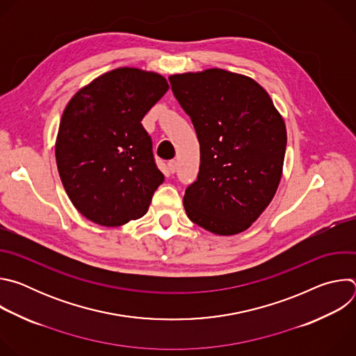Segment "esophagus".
I'll return each mask as SVG.
<instances>
[{
    "label": "esophagus",
    "mask_w": 356,
    "mask_h": 356,
    "mask_svg": "<svg viewBox=\"0 0 356 356\" xmlns=\"http://www.w3.org/2000/svg\"><path fill=\"white\" fill-rule=\"evenodd\" d=\"M168 168H169L170 173H175V172H176V169H177V162H176V161H169Z\"/></svg>",
    "instance_id": "obj_1"
}]
</instances>
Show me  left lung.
Here are the masks:
<instances>
[{
	"mask_svg": "<svg viewBox=\"0 0 356 356\" xmlns=\"http://www.w3.org/2000/svg\"><path fill=\"white\" fill-rule=\"evenodd\" d=\"M172 91L200 143L197 180L184 193L187 217L217 235L255 222L282 179L286 125L266 90L222 69L172 74Z\"/></svg>",
	"mask_w": 356,
	"mask_h": 356,
	"instance_id": "obj_1",
	"label": "left lung"
}]
</instances>
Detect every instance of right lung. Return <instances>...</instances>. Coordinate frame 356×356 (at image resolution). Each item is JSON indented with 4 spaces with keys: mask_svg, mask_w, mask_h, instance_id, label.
Instances as JSON below:
<instances>
[{
    "mask_svg": "<svg viewBox=\"0 0 356 356\" xmlns=\"http://www.w3.org/2000/svg\"><path fill=\"white\" fill-rule=\"evenodd\" d=\"M168 90L158 73L120 67L69 101L56 138V163L69 198L87 220L120 227L146 214L165 176L140 121Z\"/></svg>",
    "mask_w": 356,
    "mask_h": 356,
    "instance_id": "add662e5",
    "label": "right lung"
}]
</instances>
